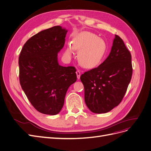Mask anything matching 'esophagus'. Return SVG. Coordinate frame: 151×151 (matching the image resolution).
Here are the masks:
<instances>
[{
    "mask_svg": "<svg viewBox=\"0 0 151 151\" xmlns=\"http://www.w3.org/2000/svg\"><path fill=\"white\" fill-rule=\"evenodd\" d=\"M76 74H77V79H80V77H81V71H80L79 70H77L76 71Z\"/></svg>",
    "mask_w": 151,
    "mask_h": 151,
    "instance_id": "obj_1",
    "label": "esophagus"
}]
</instances>
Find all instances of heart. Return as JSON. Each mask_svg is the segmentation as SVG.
<instances>
[{
  "instance_id": "heart-1",
  "label": "heart",
  "mask_w": 151,
  "mask_h": 151,
  "mask_svg": "<svg viewBox=\"0 0 151 151\" xmlns=\"http://www.w3.org/2000/svg\"><path fill=\"white\" fill-rule=\"evenodd\" d=\"M107 44L101 38L94 34L84 32L74 38L72 45L66 47L65 56L70 58L74 50L79 52L78 60L85 68L91 69L97 66L102 61L106 54Z\"/></svg>"
}]
</instances>
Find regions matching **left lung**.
<instances>
[{
    "label": "left lung",
    "mask_w": 151,
    "mask_h": 151,
    "mask_svg": "<svg viewBox=\"0 0 151 151\" xmlns=\"http://www.w3.org/2000/svg\"><path fill=\"white\" fill-rule=\"evenodd\" d=\"M131 59L122 39L115 35L107 59L81 75L85 102L91 112L106 113L120 104L131 80Z\"/></svg>",
    "instance_id": "left-lung-1"
}]
</instances>
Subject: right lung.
<instances>
[{"instance_id": "right-lung-1", "label": "right lung", "mask_w": 151, "mask_h": 151, "mask_svg": "<svg viewBox=\"0 0 151 151\" xmlns=\"http://www.w3.org/2000/svg\"><path fill=\"white\" fill-rule=\"evenodd\" d=\"M67 30L59 25L40 31L25 43L19 58L22 89L34 107L44 114H58L68 88L77 80L74 67L59 64Z\"/></svg>"}]
</instances>
